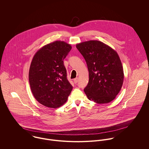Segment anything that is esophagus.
<instances>
[{
	"label": "esophagus",
	"mask_w": 149,
	"mask_h": 149,
	"mask_svg": "<svg viewBox=\"0 0 149 149\" xmlns=\"http://www.w3.org/2000/svg\"><path fill=\"white\" fill-rule=\"evenodd\" d=\"M77 82H78V78L74 79V83L75 84H76Z\"/></svg>",
	"instance_id": "34e87169"
}]
</instances>
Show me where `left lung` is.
Returning a JSON list of instances; mask_svg holds the SVG:
<instances>
[{"mask_svg": "<svg viewBox=\"0 0 149 149\" xmlns=\"http://www.w3.org/2000/svg\"><path fill=\"white\" fill-rule=\"evenodd\" d=\"M76 47L84 57L89 72V82L84 89L87 97L98 104L111 102L120 92L124 79L117 52L95 40L78 43Z\"/></svg>", "mask_w": 149, "mask_h": 149, "instance_id": "obj_1", "label": "left lung"}]
</instances>
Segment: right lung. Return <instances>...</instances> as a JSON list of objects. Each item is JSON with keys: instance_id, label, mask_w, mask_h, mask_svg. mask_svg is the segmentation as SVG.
Here are the masks:
<instances>
[{"instance_id": "obj_1", "label": "right lung", "mask_w": 149, "mask_h": 149, "mask_svg": "<svg viewBox=\"0 0 149 149\" xmlns=\"http://www.w3.org/2000/svg\"><path fill=\"white\" fill-rule=\"evenodd\" d=\"M71 49L70 45L56 41L43 46L33 58L29 83L35 99L44 106L56 108L63 106L72 90L64 64Z\"/></svg>"}]
</instances>
